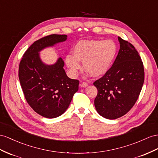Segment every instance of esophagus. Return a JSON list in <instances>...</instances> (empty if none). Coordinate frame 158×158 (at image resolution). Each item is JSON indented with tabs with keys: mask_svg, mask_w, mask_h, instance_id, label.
<instances>
[{
	"mask_svg": "<svg viewBox=\"0 0 158 158\" xmlns=\"http://www.w3.org/2000/svg\"><path fill=\"white\" fill-rule=\"evenodd\" d=\"M80 86L81 87H86L88 86V83L87 82H82L80 83Z\"/></svg>",
	"mask_w": 158,
	"mask_h": 158,
	"instance_id": "esophagus-1",
	"label": "esophagus"
}]
</instances>
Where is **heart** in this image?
<instances>
[{"mask_svg": "<svg viewBox=\"0 0 158 158\" xmlns=\"http://www.w3.org/2000/svg\"><path fill=\"white\" fill-rule=\"evenodd\" d=\"M118 54V47L112 40H83L74 47V56H66V64L77 75L83 63L84 69L93 77L105 75L110 69Z\"/></svg>", "mask_w": 158, "mask_h": 158, "instance_id": "heart-1", "label": "heart"}]
</instances>
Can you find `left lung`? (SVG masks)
<instances>
[{
    "instance_id": "1",
    "label": "left lung",
    "mask_w": 158,
    "mask_h": 158,
    "mask_svg": "<svg viewBox=\"0 0 158 158\" xmlns=\"http://www.w3.org/2000/svg\"><path fill=\"white\" fill-rule=\"evenodd\" d=\"M120 48L111 67L94 83L98 89L95 107L109 119L125 115L139 98L144 82L143 62L132 44L118 37Z\"/></svg>"
}]
</instances>
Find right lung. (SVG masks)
I'll return each instance as SVG.
<instances>
[{
	"instance_id": "obj_1",
	"label": "right lung",
	"mask_w": 158,
	"mask_h": 158,
	"mask_svg": "<svg viewBox=\"0 0 158 158\" xmlns=\"http://www.w3.org/2000/svg\"><path fill=\"white\" fill-rule=\"evenodd\" d=\"M67 38L65 35L53 34L36 40L24 53L19 64V81L28 104L47 118L62 115L79 89V81L67 76L62 58L47 65L39 57L40 51Z\"/></svg>"
}]
</instances>
